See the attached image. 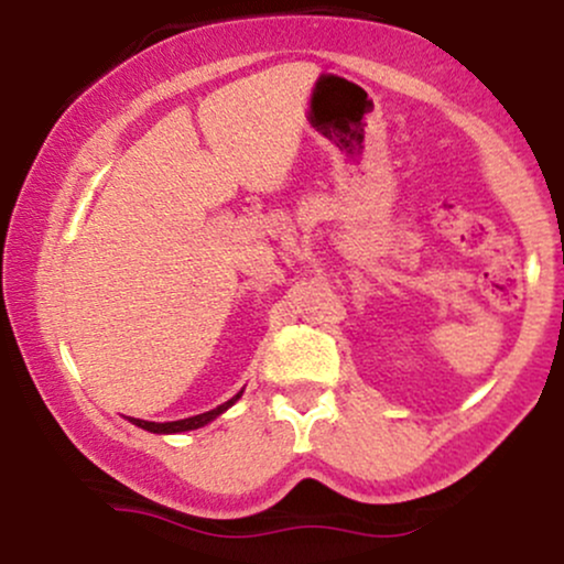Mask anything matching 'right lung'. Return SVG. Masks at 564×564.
<instances>
[{"instance_id":"1","label":"right lung","mask_w":564,"mask_h":564,"mask_svg":"<svg viewBox=\"0 0 564 564\" xmlns=\"http://www.w3.org/2000/svg\"><path fill=\"white\" fill-rule=\"evenodd\" d=\"M241 398V392L236 394V398H230L228 403L217 405L215 411H206V413H198V416H191V419H180V422H145V419H129L132 424H138L140 430H148V432H156V435H170V432H187V430H198V426L209 424L212 419H217L219 413L228 411V408L236 403V400Z\"/></svg>"}]
</instances>
